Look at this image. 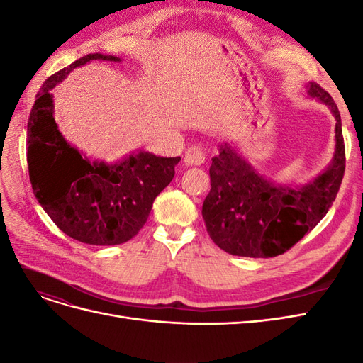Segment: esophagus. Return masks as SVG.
<instances>
[{
	"label": "esophagus",
	"instance_id": "esophagus-1",
	"mask_svg": "<svg viewBox=\"0 0 363 363\" xmlns=\"http://www.w3.org/2000/svg\"><path fill=\"white\" fill-rule=\"evenodd\" d=\"M183 162L186 167H200L206 162V151L199 145H192L186 150Z\"/></svg>",
	"mask_w": 363,
	"mask_h": 363
}]
</instances>
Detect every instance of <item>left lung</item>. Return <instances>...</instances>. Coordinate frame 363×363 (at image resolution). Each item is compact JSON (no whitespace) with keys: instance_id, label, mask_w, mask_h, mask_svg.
<instances>
[{"instance_id":"obj_1","label":"left lung","mask_w":363,"mask_h":363,"mask_svg":"<svg viewBox=\"0 0 363 363\" xmlns=\"http://www.w3.org/2000/svg\"><path fill=\"white\" fill-rule=\"evenodd\" d=\"M307 94L324 103L336 119L333 159L312 182L301 186L274 183L228 144L219 147V155L212 159V188L203 203V218L208 236L228 255H283L321 221L336 199L345 171L340 115L320 84L311 82Z\"/></svg>"}]
</instances>
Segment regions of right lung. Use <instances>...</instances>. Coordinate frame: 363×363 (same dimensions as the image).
<instances>
[{
    "label": "right lung",
    "instance_id": "add662e5",
    "mask_svg": "<svg viewBox=\"0 0 363 363\" xmlns=\"http://www.w3.org/2000/svg\"><path fill=\"white\" fill-rule=\"evenodd\" d=\"M92 60L121 62L87 54L42 84L27 125L28 175L39 204L65 235L89 245H119L144 227L180 157L138 151L115 163L92 162L62 136L50 91Z\"/></svg>",
    "mask_w": 363,
    "mask_h": 363
}]
</instances>
